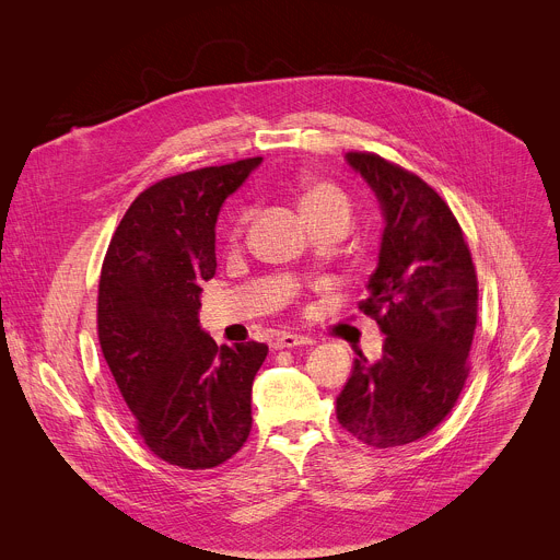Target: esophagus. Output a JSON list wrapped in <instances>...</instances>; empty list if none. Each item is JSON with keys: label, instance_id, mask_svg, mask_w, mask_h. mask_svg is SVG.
Segmentation results:
<instances>
[{"label": "esophagus", "instance_id": "obj_1", "mask_svg": "<svg viewBox=\"0 0 560 560\" xmlns=\"http://www.w3.org/2000/svg\"><path fill=\"white\" fill-rule=\"evenodd\" d=\"M314 341L310 337H303V335H281L279 339H275L272 348L275 350H283V348H296V346H312Z\"/></svg>", "mask_w": 560, "mask_h": 560}]
</instances>
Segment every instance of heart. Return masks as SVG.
<instances>
[{"label":"heart","mask_w":560,"mask_h":560,"mask_svg":"<svg viewBox=\"0 0 560 560\" xmlns=\"http://www.w3.org/2000/svg\"><path fill=\"white\" fill-rule=\"evenodd\" d=\"M301 210L305 214V219L312 225L326 223V221H346L350 223L352 217V203L350 197L335 184L330 182H322V179H312L303 186L301 197H299ZM250 221V210H242L238 217L234 219L232 225V236H242L246 223Z\"/></svg>","instance_id":"obj_1"}]
</instances>
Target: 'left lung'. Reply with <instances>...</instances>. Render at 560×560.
<instances>
[{
    "label": "left lung",
    "mask_w": 560,
    "mask_h": 560,
    "mask_svg": "<svg viewBox=\"0 0 560 560\" xmlns=\"http://www.w3.org/2000/svg\"><path fill=\"white\" fill-rule=\"evenodd\" d=\"M374 190L385 230L359 310L385 335L374 363L359 352L337 396V419L372 447L430 434L456 406L469 374L478 281L463 230L419 175L374 152H348Z\"/></svg>",
    "instance_id": "left-lung-1"
}]
</instances>
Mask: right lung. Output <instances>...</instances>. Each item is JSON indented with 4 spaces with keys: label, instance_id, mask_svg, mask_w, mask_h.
<instances>
[{
    "label": "right lung",
    "instance_id": "right-lung-1",
    "mask_svg": "<svg viewBox=\"0 0 560 560\" xmlns=\"http://www.w3.org/2000/svg\"><path fill=\"white\" fill-rule=\"evenodd\" d=\"M261 156L208 166L145 188L104 257L97 335L130 421L171 465L210 469L253 430V381L268 346H217L199 326L201 283L214 277V223Z\"/></svg>",
    "mask_w": 560,
    "mask_h": 560
}]
</instances>
